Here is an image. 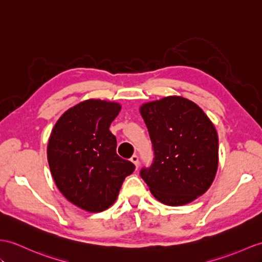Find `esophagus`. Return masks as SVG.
<instances>
[{
  "label": "esophagus",
  "mask_w": 262,
  "mask_h": 262,
  "mask_svg": "<svg viewBox=\"0 0 262 262\" xmlns=\"http://www.w3.org/2000/svg\"><path fill=\"white\" fill-rule=\"evenodd\" d=\"M131 162L136 165L137 167V169H138V167H139V158H138V156H136V155H133L132 157H131Z\"/></svg>",
  "instance_id": "esophagus-1"
}]
</instances>
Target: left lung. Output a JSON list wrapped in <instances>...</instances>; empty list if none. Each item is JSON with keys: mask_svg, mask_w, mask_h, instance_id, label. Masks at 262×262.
Returning a JSON list of instances; mask_svg holds the SVG:
<instances>
[{"mask_svg": "<svg viewBox=\"0 0 262 262\" xmlns=\"http://www.w3.org/2000/svg\"><path fill=\"white\" fill-rule=\"evenodd\" d=\"M140 113L155 151L151 167L140 172L142 179L163 205L192 202L210 188L218 170L219 140L211 120L178 95L146 102Z\"/></svg>", "mask_w": 262, "mask_h": 262, "instance_id": "8db88e82", "label": "left lung"}]
</instances>
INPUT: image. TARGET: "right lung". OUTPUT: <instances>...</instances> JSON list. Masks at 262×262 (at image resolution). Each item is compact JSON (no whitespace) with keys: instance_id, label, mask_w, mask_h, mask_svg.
<instances>
[{"instance_id":"add662e5","label":"right lung","mask_w":262,"mask_h":262,"mask_svg":"<svg viewBox=\"0 0 262 262\" xmlns=\"http://www.w3.org/2000/svg\"><path fill=\"white\" fill-rule=\"evenodd\" d=\"M121 104L89 99L70 107L56 121L48 143V161L60 192L88 212L110 208L136 167L117 155L110 131Z\"/></svg>"}]
</instances>
